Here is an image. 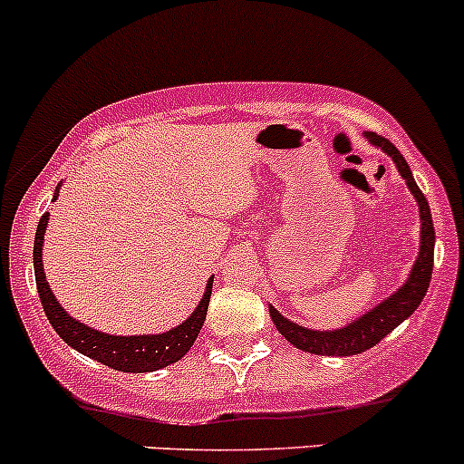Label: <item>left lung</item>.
<instances>
[{
    "mask_svg": "<svg viewBox=\"0 0 464 464\" xmlns=\"http://www.w3.org/2000/svg\"><path fill=\"white\" fill-rule=\"evenodd\" d=\"M363 137L395 161L397 172H400L401 179L406 181L411 195H413L415 202L420 206V222H422L420 228H422V231H420L418 260H415L406 283L401 285L395 294L383 298L379 305L368 310L366 314H362L359 319H354L353 323H348V325L343 327H336V330H312V327L298 325V323L285 319L274 305H269V314L276 330H278L294 348L303 350V353L323 354V357H353V354L366 353L368 348L377 345L388 332L395 330L401 321H406L415 310H418L422 298L427 296L429 283H431L435 228L427 198H424L422 190L418 188L409 163H406V159L401 157L400 150H397L395 145L388 141V139L379 137L375 132H363Z\"/></svg>",
    "mask_w": 464,
    "mask_h": 464,
    "instance_id": "obj_1",
    "label": "left lung"
}]
</instances>
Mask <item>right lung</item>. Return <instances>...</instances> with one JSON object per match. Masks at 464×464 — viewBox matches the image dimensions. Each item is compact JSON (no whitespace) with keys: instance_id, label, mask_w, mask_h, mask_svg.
<instances>
[{"instance_id":"obj_1","label":"right lung","mask_w":464,"mask_h":464,"mask_svg":"<svg viewBox=\"0 0 464 464\" xmlns=\"http://www.w3.org/2000/svg\"><path fill=\"white\" fill-rule=\"evenodd\" d=\"M60 186L55 188L53 199H58ZM46 222H49V213H44L37 222L35 242H33V266H35V283L37 294H40V303L44 307V314L49 319L51 327L60 334V339L73 350H78L85 357L93 362L102 363L107 368H114L121 372H152L159 368H166L170 363H177L190 348H193L195 339H198L199 330H202L206 312H208L210 292H213V278H208L204 289L202 301L198 303L193 314L184 323L168 332H159V334H132V336H116L107 334V332H98L85 323L76 321L63 310L58 298L51 292L49 283H46L44 265H42V246H44V233Z\"/></svg>"}]
</instances>
